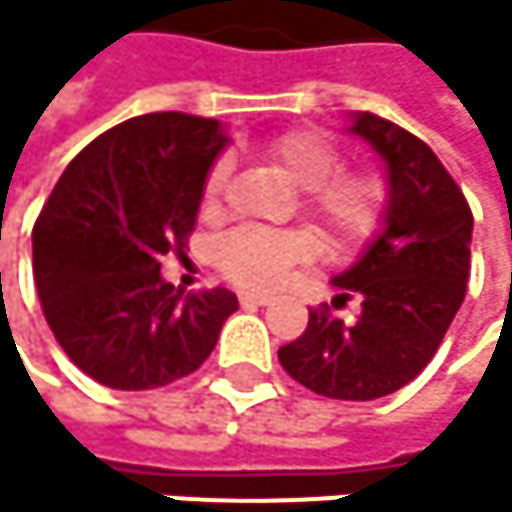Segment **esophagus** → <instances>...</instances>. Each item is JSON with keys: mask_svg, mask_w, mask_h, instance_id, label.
Segmentation results:
<instances>
[{"mask_svg": "<svg viewBox=\"0 0 512 512\" xmlns=\"http://www.w3.org/2000/svg\"><path fill=\"white\" fill-rule=\"evenodd\" d=\"M239 301H242V307H267V304H273L276 298L270 291H242L239 294Z\"/></svg>", "mask_w": 512, "mask_h": 512, "instance_id": "1", "label": "esophagus"}]
</instances>
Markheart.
Returning <instances> with one entry per match:
<instances>
[{
  "label": "heart",
  "instance_id": "obj_1",
  "mask_svg": "<svg viewBox=\"0 0 512 512\" xmlns=\"http://www.w3.org/2000/svg\"><path fill=\"white\" fill-rule=\"evenodd\" d=\"M270 162L304 190V208L319 221L331 242L362 239L378 224L384 205V181L371 171H338V144L313 128L288 131L267 147ZM230 162L218 159L202 184V205L218 208L227 187ZM319 242L310 230H254L242 227L218 239L214 264L245 288H270L298 264H307Z\"/></svg>",
  "mask_w": 512,
  "mask_h": 512
}]
</instances>
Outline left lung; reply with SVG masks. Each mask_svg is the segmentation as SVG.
<instances>
[{
  "instance_id": "left-lung-1",
  "label": "left lung",
  "mask_w": 512,
  "mask_h": 512,
  "mask_svg": "<svg viewBox=\"0 0 512 512\" xmlns=\"http://www.w3.org/2000/svg\"><path fill=\"white\" fill-rule=\"evenodd\" d=\"M353 134L387 165V211L378 239L341 276L356 322L310 310L307 331L279 347V362L307 390L368 402L415 381L464 304L473 211L436 153L411 131L375 113H356Z\"/></svg>"
}]
</instances>
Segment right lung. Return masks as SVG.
I'll list each match as a JSON object with an SVG mask.
<instances>
[{
  "label": "right lung",
  "instance_id": "obj_1",
  "mask_svg": "<svg viewBox=\"0 0 512 512\" xmlns=\"http://www.w3.org/2000/svg\"><path fill=\"white\" fill-rule=\"evenodd\" d=\"M218 119L147 113L104 131L67 165L33 227V276L45 322L97 384L153 390L211 356L236 294L174 291L159 258L184 251Z\"/></svg>",
  "mask_w": 512,
  "mask_h": 512
}]
</instances>
